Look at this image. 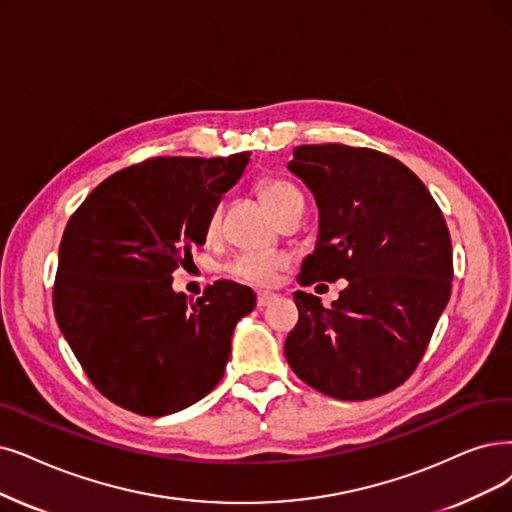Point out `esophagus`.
Listing matches in <instances>:
<instances>
[{
    "label": "esophagus",
    "instance_id": "obj_1",
    "mask_svg": "<svg viewBox=\"0 0 512 512\" xmlns=\"http://www.w3.org/2000/svg\"><path fill=\"white\" fill-rule=\"evenodd\" d=\"M275 298H277V296L271 294V292H258V296H256V306H258V309H264V306H269Z\"/></svg>",
    "mask_w": 512,
    "mask_h": 512
}]
</instances>
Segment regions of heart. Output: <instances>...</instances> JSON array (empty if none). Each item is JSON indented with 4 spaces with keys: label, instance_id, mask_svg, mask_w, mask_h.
Masks as SVG:
<instances>
[{
    "label": "heart",
    "instance_id": "heart-1",
    "mask_svg": "<svg viewBox=\"0 0 512 512\" xmlns=\"http://www.w3.org/2000/svg\"><path fill=\"white\" fill-rule=\"evenodd\" d=\"M258 193L275 218L279 220L281 216L288 214L290 210L304 206V195L302 191L294 185V182L285 180V178H262L258 182ZM222 229V206L216 203V206L210 210L206 224H203V233H206L208 239H216ZM288 256L279 254V252H245L239 254L231 264H229V273L243 281L256 285V288H269V285H275L279 275L288 269Z\"/></svg>",
    "mask_w": 512,
    "mask_h": 512
}]
</instances>
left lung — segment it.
I'll return each instance as SVG.
<instances>
[{"label": "left lung", "instance_id": "left-lung-1", "mask_svg": "<svg viewBox=\"0 0 512 512\" xmlns=\"http://www.w3.org/2000/svg\"><path fill=\"white\" fill-rule=\"evenodd\" d=\"M315 195L319 235L300 285L346 279L325 309L296 292L285 359L315 391L374 399L414 374L452 292V239L422 180L391 155L300 145L288 163Z\"/></svg>", "mask_w": 512, "mask_h": 512}]
</instances>
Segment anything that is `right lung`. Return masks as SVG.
Listing matches in <instances>:
<instances>
[{
    "mask_svg": "<svg viewBox=\"0 0 512 512\" xmlns=\"http://www.w3.org/2000/svg\"><path fill=\"white\" fill-rule=\"evenodd\" d=\"M248 161L250 153L147 159L102 180L67 222L54 315L92 384L124 410L180 412L224 374L256 294L216 281L189 302L172 290V273L206 243L210 210Z\"/></svg>",
    "mask_w": 512,
    "mask_h": 512,
    "instance_id": "right-lung-1",
    "label": "right lung"
}]
</instances>
